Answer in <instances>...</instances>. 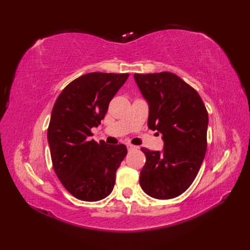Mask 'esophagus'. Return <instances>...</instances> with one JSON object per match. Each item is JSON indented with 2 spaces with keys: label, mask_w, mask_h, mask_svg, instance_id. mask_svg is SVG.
Instances as JSON below:
<instances>
[{
  "label": "esophagus",
  "mask_w": 250,
  "mask_h": 250,
  "mask_svg": "<svg viewBox=\"0 0 250 250\" xmlns=\"http://www.w3.org/2000/svg\"><path fill=\"white\" fill-rule=\"evenodd\" d=\"M126 146H127V148H128V149H129V150H130V149H135V148H137V146H134V145H132V144H127V145H126Z\"/></svg>",
  "instance_id": "34e87169"
}]
</instances>
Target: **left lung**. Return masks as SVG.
I'll return each mask as SVG.
<instances>
[{
  "instance_id": "8db88e82",
  "label": "left lung",
  "mask_w": 250,
  "mask_h": 250,
  "mask_svg": "<svg viewBox=\"0 0 250 250\" xmlns=\"http://www.w3.org/2000/svg\"><path fill=\"white\" fill-rule=\"evenodd\" d=\"M134 79L149 103L148 127L164 140L162 152L141 148L146 163L140 185L153 198H175L192 185L206 155L208 110L199 94L175 74H134Z\"/></svg>"
}]
</instances>
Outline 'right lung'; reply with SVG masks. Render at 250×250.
Returning a JSON list of instances; mask_svg holds the SVG:
<instances>
[{"label":"right lung","instance_id":"right-lung-1","mask_svg":"<svg viewBox=\"0 0 250 250\" xmlns=\"http://www.w3.org/2000/svg\"><path fill=\"white\" fill-rule=\"evenodd\" d=\"M128 76L101 72L82 75L63 88L53 106L48 127L53 169L66 191L79 200H101L115 186L126 146L97 143L89 137Z\"/></svg>","mask_w":250,"mask_h":250}]
</instances>
